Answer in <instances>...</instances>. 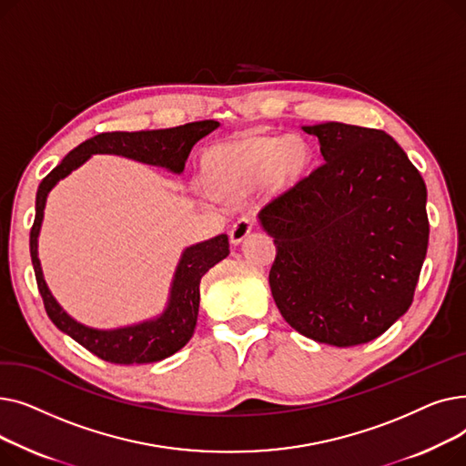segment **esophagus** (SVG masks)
I'll return each mask as SVG.
<instances>
[{
    "instance_id": "34e87169",
    "label": "esophagus",
    "mask_w": 466,
    "mask_h": 466,
    "mask_svg": "<svg viewBox=\"0 0 466 466\" xmlns=\"http://www.w3.org/2000/svg\"><path fill=\"white\" fill-rule=\"evenodd\" d=\"M253 228H255V223H253L251 217L238 218L236 223L232 225V228H230V241L234 243V246H239V243L251 234Z\"/></svg>"
}]
</instances>
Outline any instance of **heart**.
<instances>
[{
	"instance_id": "1",
	"label": "heart",
	"mask_w": 466,
	"mask_h": 466,
	"mask_svg": "<svg viewBox=\"0 0 466 466\" xmlns=\"http://www.w3.org/2000/svg\"><path fill=\"white\" fill-rule=\"evenodd\" d=\"M311 153L297 136L243 132L213 145L202 158L204 181L220 200H236L268 183L290 187L304 174Z\"/></svg>"
}]
</instances>
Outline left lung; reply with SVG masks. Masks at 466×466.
Here are the masks:
<instances>
[{
    "instance_id": "8db88e82",
    "label": "left lung",
    "mask_w": 466,
    "mask_h": 466,
    "mask_svg": "<svg viewBox=\"0 0 466 466\" xmlns=\"http://www.w3.org/2000/svg\"><path fill=\"white\" fill-rule=\"evenodd\" d=\"M325 164L268 202L272 297L306 338L366 344L413 300L429 246L427 187L400 145L376 128L304 127Z\"/></svg>"
}]
</instances>
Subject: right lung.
I'll return each instance as SVG.
<instances>
[{
	"instance_id": "add662e5",
	"label": "right lung",
	"mask_w": 466,
	"mask_h": 466,
	"mask_svg": "<svg viewBox=\"0 0 466 466\" xmlns=\"http://www.w3.org/2000/svg\"><path fill=\"white\" fill-rule=\"evenodd\" d=\"M217 127V120H198L166 130L97 134L76 147L41 181L35 198V218L30 230V255L39 295L43 299L48 319L96 357L115 364H145L162 360L179 351L190 339L196 327V317H198L200 306V279L211 266H215L218 260H223L228 255V236H215L208 241L196 243V246L188 248L183 253L176 272L174 287H171L169 306L158 319L118 330H94L73 321L56 304L43 279L37 258V234L41 228L48 190L62 177H66L69 171L79 167L90 155L96 153L122 155L145 164L164 166L176 171V174H181L194 143L213 132Z\"/></svg>"
}]
</instances>
